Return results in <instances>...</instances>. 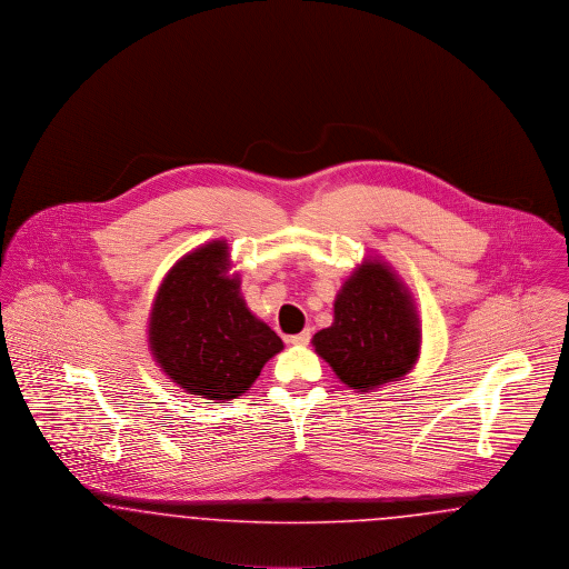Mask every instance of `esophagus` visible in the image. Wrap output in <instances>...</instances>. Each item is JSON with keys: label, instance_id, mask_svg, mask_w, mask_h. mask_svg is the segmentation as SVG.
I'll return each instance as SVG.
<instances>
[{"label": "esophagus", "instance_id": "34e87169", "mask_svg": "<svg viewBox=\"0 0 569 569\" xmlns=\"http://www.w3.org/2000/svg\"><path fill=\"white\" fill-rule=\"evenodd\" d=\"M289 342H291V345H296V347H306V345L310 342V331H308V329L299 331V333L289 338Z\"/></svg>", "mask_w": 569, "mask_h": 569}]
</instances>
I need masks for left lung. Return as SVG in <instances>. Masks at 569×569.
Listing matches in <instances>:
<instances>
[{
	"label": "left lung",
	"mask_w": 569,
	"mask_h": 569,
	"mask_svg": "<svg viewBox=\"0 0 569 569\" xmlns=\"http://www.w3.org/2000/svg\"><path fill=\"white\" fill-rule=\"evenodd\" d=\"M310 342L347 388L377 391L402 381L418 363V301L383 257L366 254L336 293L331 326Z\"/></svg>",
	"instance_id": "obj_1"
}]
</instances>
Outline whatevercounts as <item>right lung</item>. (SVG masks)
I'll return each mask as SVG.
<instances>
[{
  "instance_id": "1",
  "label": "right lung",
  "mask_w": 569,
  "mask_h": 569,
  "mask_svg": "<svg viewBox=\"0 0 569 569\" xmlns=\"http://www.w3.org/2000/svg\"><path fill=\"white\" fill-rule=\"evenodd\" d=\"M158 368L190 396L216 402L241 396L284 345L241 296L227 240L192 248L164 273L148 319Z\"/></svg>"
}]
</instances>
